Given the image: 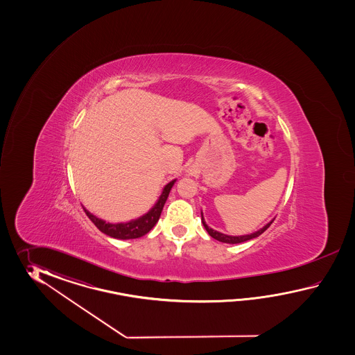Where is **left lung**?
<instances>
[{"label":"left lung","mask_w":355,"mask_h":355,"mask_svg":"<svg viewBox=\"0 0 355 355\" xmlns=\"http://www.w3.org/2000/svg\"><path fill=\"white\" fill-rule=\"evenodd\" d=\"M272 220H274V219H272L269 223H266L264 227H261L260 230H257V231L252 232V234H241V236H231V234L218 232V231H216V230H213V228L208 226V225L205 223V220H204L203 211H202V223H203L204 228L207 230V232H208L209 236L213 237L214 240L225 242V243H241V242L249 241V240H252V239H255V237H259L260 234L265 232V231L269 228V226L272 223Z\"/></svg>","instance_id":"8db88e82"}]
</instances>
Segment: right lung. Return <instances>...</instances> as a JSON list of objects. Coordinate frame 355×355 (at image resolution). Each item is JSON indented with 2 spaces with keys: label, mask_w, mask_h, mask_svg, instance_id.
I'll return each instance as SVG.
<instances>
[{
  "label": "right lung",
  "mask_w": 355,
  "mask_h": 355,
  "mask_svg": "<svg viewBox=\"0 0 355 355\" xmlns=\"http://www.w3.org/2000/svg\"><path fill=\"white\" fill-rule=\"evenodd\" d=\"M175 182H176V179L170 181L168 184L164 187L157 202L155 203L150 211L144 213V216L128 220L125 223H121H121H109V222H105L104 219H100L96 216H94L85 207H83V211L87 214V217L92 220V223L98 227L103 234H107L113 239H118V240L138 239V237H142L144 234H148L152 228L155 227V225L159 222L161 211L164 209L167 196L170 194V190L174 187Z\"/></svg>",
  "instance_id": "add662e5"
}]
</instances>
